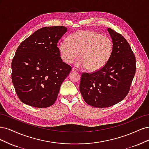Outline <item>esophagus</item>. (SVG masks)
Listing matches in <instances>:
<instances>
[{"label":"esophagus","mask_w":149,"mask_h":149,"mask_svg":"<svg viewBox=\"0 0 149 149\" xmlns=\"http://www.w3.org/2000/svg\"><path fill=\"white\" fill-rule=\"evenodd\" d=\"M72 72H78L79 70H77L75 68H72Z\"/></svg>","instance_id":"obj_1"}]
</instances>
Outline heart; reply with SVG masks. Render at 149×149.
I'll return each instance as SVG.
<instances>
[{"instance_id":"obj_1","label":"heart","mask_w":149,"mask_h":149,"mask_svg":"<svg viewBox=\"0 0 149 149\" xmlns=\"http://www.w3.org/2000/svg\"><path fill=\"white\" fill-rule=\"evenodd\" d=\"M59 51L62 60L70 64L79 56L75 64L79 68L90 72L102 69L111 56L113 45L109 38L97 32L80 30L74 33L65 41L59 43Z\"/></svg>"}]
</instances>
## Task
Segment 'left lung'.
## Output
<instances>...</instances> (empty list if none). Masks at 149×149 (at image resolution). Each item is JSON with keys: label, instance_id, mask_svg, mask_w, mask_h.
Here are the masks:
<instances>
[{"label": "left lung", "instance_id": "obj_1", "mask_svg": "<svg viewBox=\"0 0 149 149\" xmlns=\"http://www.w3.org/2000/svg\"><path fill=\"white\" fill-rule=\"evenodd\" d=\"M113 49L103 68L81 75L80 92L85 102L96 108L111 107L127 95L136 73V57L130 45L121 35L107 29Z\"/></svg>", "mask_w": 149, "mask_h": 149}]
</instances>
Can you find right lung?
Segmentation results:
<instances>
[{
    "label": "right lung",
    "instance_id": "right-lung-1",
    "mask_svg": "<svg viewBox=\"0 0 149 149\" xmlns=\"http://www.w3.org/2000/svg\"><path fill=\"white\" fill-rule=\"evenodd\" d=\"M68 31L40 28L19 45L12 62V80L22 102L35 108L53 104L71 67L62 62L57 44Z\"/></svg>",
    "mask_w": 149,
    "mask_h": 149
}]
</instances>
